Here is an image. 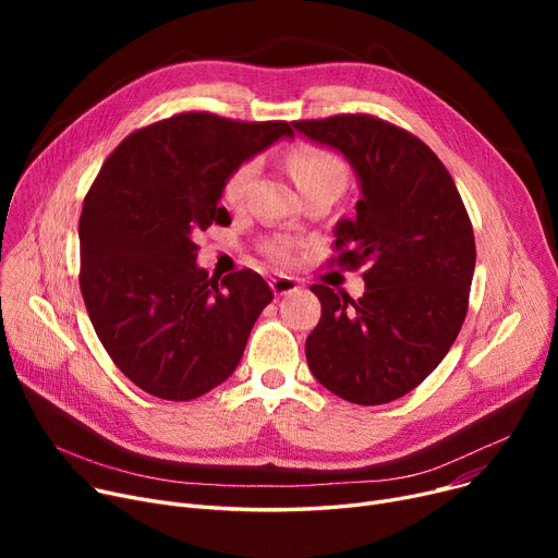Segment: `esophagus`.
<instances>
[{"label": "esophagus", "mask_w": 558, "mask_h": 558, "mask_svg": "<svg viewBox=\"0 0 558 558\" xmlns=\"http://www.w3.org/2000/svg\"><path fill=\"white\" fill-rule=\"evenodd\" d=\"M271 289L276 296H289L294 294V291H299V282L294 278H287V276H276L271 280Z\"/></svg>", "instance_id": "1"}]
</instances>
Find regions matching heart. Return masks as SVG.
<instances>
[{
  "instance_id": "obj_1",
  "label": "heart",
  "mask_w": 558,
  "mask_h": 558,
  "mask_svg": "<svg viewBox=\"0 0 558 558\" xmlns=\"http://www.w3.org/2000/svg\"><path fill=\"white\" fill-rule=\"evenodd\" d=\"M289 173L291 179H294L296 187H310L314 183H341L343 185V167L341 162L328 154V151H320L314 149V146H301V149L291 151L289 160ZM253 171H255V162H242L238 169H234L223 185V201L234 205L244 198V192L253 179ZM267 253L278 259L284 262L287 259V246L284 244H271L267 248Z\"/></svg>"
}]
</instances>
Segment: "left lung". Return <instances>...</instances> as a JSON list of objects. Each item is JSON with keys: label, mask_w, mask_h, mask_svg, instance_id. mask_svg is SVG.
Here are the masks:
<instances>
[{"label": "left lung", "mask_w": 558, "mask_h": 558, "mask_svg": "<svg viewBox=\"0 0 558 558\" xmlns=\"http://www.w3.org/2000/svg\"><path fill=\"white\" fill-rule=\"evenodd\" d=\"M339 151L360 183L355 217L335 226L337 264L364 271L353 301L312 284L320 320L305 341L312 375L355 404H385L441 364L468 312L473 226L452 175L425 142L371 114L291 122Z\"/></svg>", "instance_id": "left-lung-1"}]
</instances>
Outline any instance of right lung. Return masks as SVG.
<instances>
[{
	"label": "right lung",
	"instance_id": "right-lung-1",
	"mask_svg": "<svg viewBox=\"0 0 558 558\" xmlns=\"http://www.w3.org/2000/svg\"><path fill=\"white\" fill-rule=\"evenodd\" d=\"M280 137H294L291 124L183 112L131 133L87 192L81 294L106 353L142 391L194 400L238 368L274 291L251 269L208 278L194 238L230 221L226 179Z\"/></svg>",
	"mask_w": 558,
	"mask_h": 558
}]
</instances>
